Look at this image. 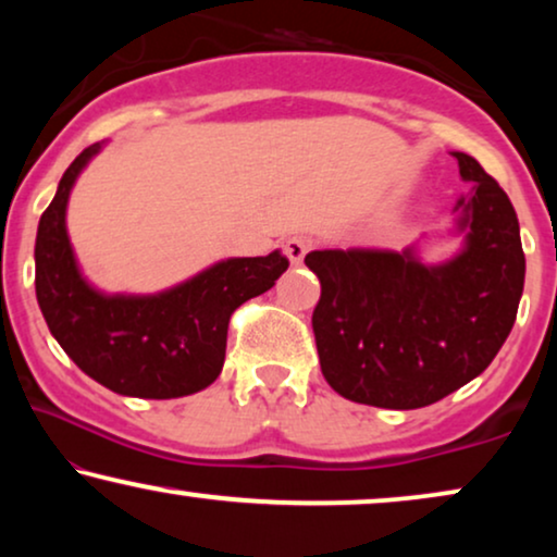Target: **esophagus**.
Listing matches in <instances>:
<instances>
[{"mask_svg": "<svg viewBox=\"0 0 557 557\" xmlns=\"http://www.w3.org/2000/svg\"><path fill=\"white\" fill-rule=\"evenodd\" d=\"M309 248H311V243L307 238H288L286 246H284L292 265H301L304 263V256L309 253Z\"/></svg>", "mask_w": 557, "mask_h": 557, "instance_id": "esophagus-1", "label": "esophagus"}]
</instances>
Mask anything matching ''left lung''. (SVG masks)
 <instances>
[{"instance_id":"obj_1","label":"left lung","mask_w":557,"mask_h":557,"mask_svg":"<svg viewBox=\"0 0 557 557\" xmlns=\"http://www.w3.org/2000/svg\"><path fill=\"white\" fill-rule=\"evenodd\" d=\"M469 182L456 202L463 248L429 265L416 248L311 250L322 296L311 317L322 375L375 408L431 406L490 368L512 332L524 286L520 223L505 189L454 151Z\"/></svg>"}]
</instances>
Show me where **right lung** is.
I'll use <instances>...</instances> for the list:
<instances>
[{"label": "right lung", "mask_w": 557, "mask_h": 557, "mask_svg": "<svg viewBox=\"0 0 557 557\" xmlns=\"http://www.w3.org/2000/svg\"><path fill=\"white\" fill-rule=\"evenodd\" d=\"M101 147V141L90 144L73 159L37 225V304L58 345L96 383L128 398L193 395L215 383L223 370L233 311L269 292L288 261L273 250L227 258L159 294L98 292L75 261L65 210L75 180Z\"/></svg>", "instance_id": "1"}]
</instances>
